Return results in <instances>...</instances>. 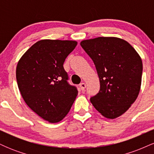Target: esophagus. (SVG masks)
<instances>
[{"instance_id":"34e87169","label":"esophagus","mask_w":154,"mask_h":154,"mask_svg":"<svg viewBox=\"0 0 154 154\" xmlns=\"http://www.w3.org/2000/svg\"><path fill=\"white\" fill-rule=\"evenodd\" d=\"M79 88H80L81 91H84V90L85 89V88H86V84H85V83H84V82H82L80 85H79Z\"/></svg>"}]
</instances>
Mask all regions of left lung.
<instances>
[{
  "label": "left lung",
  "mask_w": 154,
  "mask_h": 154,
  "mask_svg": "<svg viewBox=\"0 0 154 154\" xmlns=\"http://www.w3.org/2000/svg\"><path fill=\"white\" fill-rule=\"evenodd\" d=\"M91 58L100 81V91L91 98L93 106L107 119H116L128 110L140 91L143 63L128 42L115 37H98L81 41Z\"/></svg>",
  "instance_id": "left-lung-1"
}]
</instances>
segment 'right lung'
Listing matches in <instances>:
<instances>
[{
    "label": "right lung",
    "mask_w": 154,
    "mask_h": 154,
    "mask_svg": "<svg viewBox=\"0 0 154 154\" xmlns=\"http://www.w3.org/2000/svg\"><path fill=\"white\" fill-rule=\"evenodd\" d=\"M75 40H41L23 54L17 63V85L26 105L50 123L61 121L78 91L68 84L63 64L77 46Z\"/></svg>",
    "instance_id": "obj_1"
}]
</instances>
